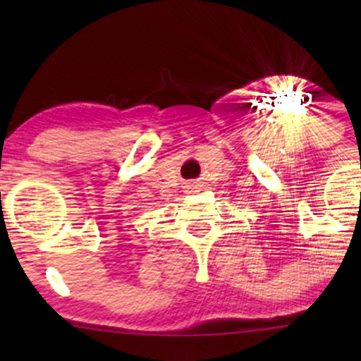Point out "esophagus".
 Wrapping results in <instances>:
<instances>
[{"label": "esophagus", "mask_w": 361, "mask_h": 361, "mask_svg": "<svg viewBox=\"0 0 361 361\" xmlns=\"http://www.w3.org/2000/svg\"><path fill=\"white\" fill-rule=\"evenodd\" d=\"M200 183H198V181H188V183H185V192H188V193H195V192H198V190H200Z\"/></svg>", "instance_id": "34e87169"}]
</instances>
